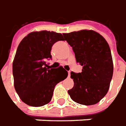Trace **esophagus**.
Wrapping results in <instances>:
<instances>
[{
	"mask_svg": "<svg viewBox=\"0 0 126 126\" xmlns=\"http://www.w3.org/2000/svg\"><path fill=\"white\" fill-rule=\"evenodd\" d=\"M70 71H68V77H70Z\"/></svg>",
	"mask_w": 126,
	"mask_h": 126,
	"instance_id": "34e87169",
	"label": "esophagus"
}]
</instances>
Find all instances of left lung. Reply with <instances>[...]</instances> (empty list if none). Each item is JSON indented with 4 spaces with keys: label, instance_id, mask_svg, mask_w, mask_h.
I'll use <instances>...</instances> for the list:
<instances>
[{
    "label": "left lung",
    "instance_id": "obj_1",
    "mask_svg": "<svg viewBox=\"0 0 126 126\" xmlns=\"http://www.w3.org/2000/svg\"><path fill=\"white\" fill-rule=\"evenodd\" d=\"M63 35L72 47L77 63L83 67L81 72H70L74 86L68 94L79 104L95 105L105 96L112 79L114 67L110 46L101 35L91 30Z\"/></svg>",
    "mask_w": 126,
    "mask_h": 126
}]
</instances>
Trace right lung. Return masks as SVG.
I'll list each match as a JSON object with an SVG mask.
<instances>
[{"instance_id":"right-lung-1","label":"right lung","mask_w":126,"mask_h":126,"mask_svg":"<svg viewBox=\"0 0 126 126\" xmlns=\"http://www.w3.org/2000/svg\"><path fill=\"white\" fill-rule=\"evenodd\" d=\"M64 40L61 33L42 31L32 32L18 46L12 64L15 89L28 105L41 107L49 103L55 86L67 77L62 67L51 68L46 61L56 42Z\"/></svg>"}]
</instances>
